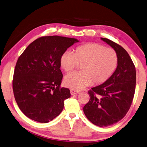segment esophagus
<instances>
[{"instance_id":"esophagus-1","label":"esophagus","mask_w":147,"mask_h":147,"mask_svg":"<svg viewBox=\"0 0 147 147\" xmlns=\"http://www.w3.org/2000/svg\"><path fill=\"white\" fill-rule=\"evenodd\" d=\"M70 92H71V95H74V94H78L80 93L79 91H76V90H70Z\"/></svg>"}]
</instances>
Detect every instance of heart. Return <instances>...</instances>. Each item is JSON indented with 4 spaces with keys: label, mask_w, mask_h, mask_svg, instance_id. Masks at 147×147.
<instances>
[{
    "label": "heart",
    "mask_w": 147,
    "mask_h": 147,
    "mask_svg": "<svg viewBox=\"0 0 147 147\" xmlns=\"http://www.w3.org/2000/svg\"><path fill=\"white\" fill-rule=\"evenodd\" d=\"M115 51L97 43H87L78 46L74 54L65 52L60 57V66L70 73L81 65L80 72L65 76L64 84L74 90H80L86 86L99 85L111 77L117 65Z\"/></svg>",
    "instance_id": "1"
}]
</instances>
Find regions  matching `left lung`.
<instances>
[{
	"label": "left lung",
	"mask_w": 147,
	"mask_h": 147,
	"mask_svg": "<svg viewBox=\"0 0 147 147\" xmlns=\"http://www.w3.org/2000/svg\"><path fill=\"white\" fill-rule=\"evenodd\" d=\"M101 39L115 50L118 65L106 82L88 92L90 101L83 111L94 125L107 127L122 120L129 111L136 90V71L125 49L109 39Z\"/></svg>",
	"instance_id": "obj_1"
}]
</instances>
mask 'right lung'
Listing matches in <instances>:
<instances>
[{
    "label": "right lung",
    "mask_w": 147,
    "mask_h": 147,
    "mask_svg": "<svg viewBox=\"0 0 147 147\" xmlns=\"http://www.w3.org/2000/svg\"><path fill=\"white\" fill-rule=\"evenodd\" d=\"M78 42L68 37L42 36L30 44L18 58L13 94L20 110L30 119L48 123L61 113L71 93L68 88L60 87V57Z\"/></svg>",
    "instance_id": "1"
}]
</instances>
